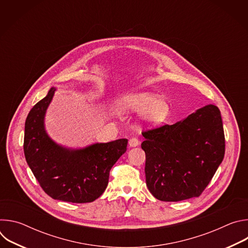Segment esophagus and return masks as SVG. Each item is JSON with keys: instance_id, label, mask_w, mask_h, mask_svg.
<instances>
[{"instance_id": "1", "label": "esophagus", "mask_w": 248, "mask_h": 248, "mask_svg": "<svg viewBox=\"0 0 248 248\" xmlns=\"http://www.w3.org/2000/svg\"><path fill=\"white\" fill-rule=\"evenodd\" d=\"M128 143H129L130 147H135V146H137L139 144V140L136 137H131L129 139V142Z\"/></svg>"}]
</instances>
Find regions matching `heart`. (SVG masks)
Returning <instances> with one entry per match:
<instances>
[{
    "label": "heart",
    "mask_w": 248,
    "mask_h": 248,
    "mask_svg": "<svg viewBox=\"0 0 248 248\" xmlns=\"http://www.w3.org/2000/svg\"><path fill=\"white\" fill-rule=\"evenodd\" d=\"M118 108L123 112H143V119L150 124L163 122L169 113L167 102L149 92L129 93L123 96L118 102Z\"/></svg>",
    "instance_id": "obj_1"
}]
</instances>
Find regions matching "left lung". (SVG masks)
<instances>
[{"mask_svg":"<svg viewBox=\"0 0 248 248\" xmlns=\"http://www.w3.org/2000/svg\"><path fill=\"white\" fill-rule=\"evenodd\" d=\"M142 135L146 185L161 201L200 196L224 159L223 122L214 105L174 124L144 130Z\"/></svg>","mask_w":248,"mask_h":248,"instance_id":"1","label":"left lung"}]
</instances>
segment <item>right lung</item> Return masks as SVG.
<instances>
[{
	"instance_id": "right-lung-1",
	"label": "right lung",
	"mask_w": 248,
	"mask_h": 248,
	"mask_svg": "<svg viewBox=\"0 0 248 248\" xmlns=\"http://www.w3.org/2000/svg\"><path fill=\"white\" fill-rule=\"evenodd\" d=\"M56 89L30 110L24 126L26 162L42 189L53 199L88 203L108 186L112 167L126 151L127 139L96 143L79 150L57 145L44 129V116Z\"/></svg>"
}]
</instances>
